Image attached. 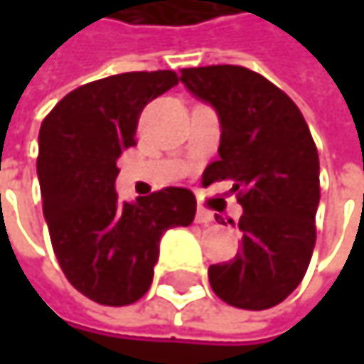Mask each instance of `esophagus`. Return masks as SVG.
I'll return each mask as SVG.
<instances>
[{"mask_svg": "<svg viewBox=\"0 0 364 364\" xmlns=\"http://www.w3.org/2000/svg\"><path fill=\"white\" fill-rule=\"evenodd\" d=\"M213 221H215V215H213L210 210L198 208V213H196V223H200V225H208V223H213Z\"/></svg>", "mask_w": 364, "mask_h": 364, "instance_id": "34e87169", "label": "esophagus"}]
</instances>
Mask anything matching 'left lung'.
I'll list each match as a JSON object with an SVG mask.
<instances>
[{"label": "left lung", "instance_id": "8db88e82", "mask_svg": "<svg viewBox=\"0 0 364 364\" xmlns=\"http://www.w3.org/2000/svg\"><path fill=\"white\" fill-rule=\"evenodd\" d=\"M181 82L221 124L219 160L204 171V185L232 179L242 206V249L208 267L210 287L234 308H274L304 280L316 242L321 164L310 128L297 105L251 69H181Z\"/></svg>", "mask_w": 364, "mask_h": 364}]
</instances>
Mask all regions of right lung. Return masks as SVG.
Wrapping results in <instances>:
<instances>
[{"instance_id": "add662e5", "label": "right lung", "mask_w": 364, "mask_h": 364, "mask_svg": "<svg viewBox=\"0 0 364 364\" xmlns=\"http://www.w3.org/2000/svg\"><path fill=\"white\" fill-rule=\"evenodd\" d=\"M177 82L175 71L109 75L69 92L41 122L37 179L52 249L67 280L97 304L141 299L162 234L196 217V198L185 187L134 204L115 193L117 158L134 145L141 111Z\"/></svg>"}]
</instances>
